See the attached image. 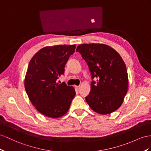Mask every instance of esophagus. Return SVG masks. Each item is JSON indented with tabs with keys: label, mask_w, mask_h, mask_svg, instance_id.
I'll return each mask as SVG.
<instances>
[{
	"label": "esophagus",
	"mask_w": 151,
	"mask_h": 151,
	"mask_svg": "<svg viewBox=\"0 0 151 151\" xmlns=\"http://www.w3.org/2000/svg\"><path fill=\"white\" fill-rule=\"evenodd\" d=\"M80 86H75V89L77 91H78L80 90Z\"/></svg>",
	"instance_id": "34e87169"
}]
</instances>
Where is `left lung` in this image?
Wrapping results in <instances>:
<instances>
[{"label": "left lung", "mask_w": 151, "mask_h": 151, "mask_svg": "<svg viewBox=\"0 0 151 151\" xmlns=\"http://www.w3.org/2000/svg\"><path fill=\"white\" fill-rule=\"evenodd\" d=\"M76 52L87 63L92 80L86 100L91 109L99 114L114 112L121 106L127 92L128 76L121 55L104 44H83Z\"/></svg>", "instance_id": "left-lung-1"}]
</instances>
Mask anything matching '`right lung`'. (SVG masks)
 I'll return each mask as SVG.
<instances>
[{
    "instance_id": "right-lung-1",
    "label": "right lung",
    "mask_w": 151,
    "mask_h": 151,
    "mask_svg": "<svg viewBox=\"0 0 151 151\" xmlns=\"http://www.w3.org/2000/svg\"><path fill=\"white\" fill-rule=\"evenodd\" d=\"M75 48V45L46 46L39 50L29 64L25 91L37 110L46 117L63 116L75 96L73 87L57 82L64 75L65 65Z\"/></svg>"
}]
</instances>
